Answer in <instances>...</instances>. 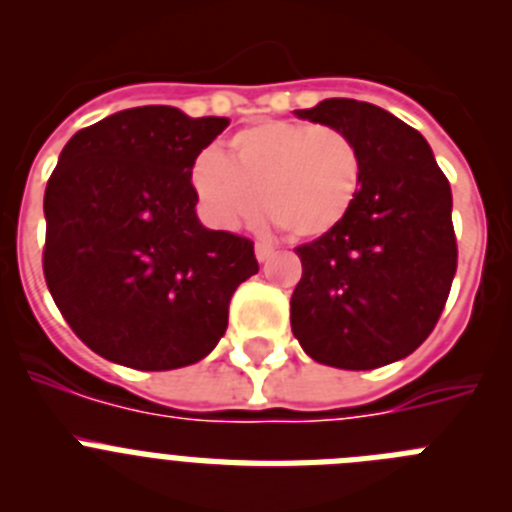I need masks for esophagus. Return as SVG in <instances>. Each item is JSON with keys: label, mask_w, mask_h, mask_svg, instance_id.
<instances>
[{"label": "esophagus", "mask_w": 512, "mask_h": 512, "mask_svg": "<svg viewBox=\"0 0 512 512\" xmlns=\"http://www.w3.org/2000/svg\"><path fill=\"white\" fill-rule=\"evenodd\" d=\"M271 256H274V248L269 246V243H256V259L261 261V264H264V261H269Z\"/></svg>", "instance_id": "esophagus-1"}]
</instances>
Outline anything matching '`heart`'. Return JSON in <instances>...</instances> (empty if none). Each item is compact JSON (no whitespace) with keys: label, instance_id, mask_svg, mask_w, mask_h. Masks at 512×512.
<instances>
[{"label":"heart","instance_id":"b5f03b06","mask_svg":"<svg viewBox=\"0 0 512 512\" xmlns=\"http://www.w3.org/2000/svg\"><path fill=\"white\" fill-rule=\"evenodd\" d=\"M192 187L212 223L223 228L259 220L264 207L284 233L312 241L341 228L354 210L361 156L336 128L266 120L233 135L230 158L200 153Z\"/></svg>","mask_w":512,"mask_h":512}]
</instances>
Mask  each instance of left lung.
Returning a JSON list of instances; mask_svg holds the SVG:
<instances>
[{
	"label": "left lung",
	"mask_w": 512,
	"mask_h": 512,
	"mask_svg": "<svg viewBox=\"0 0 512 512\" xmlns=\"http://www.w3.org/2000/svg\"><path fill=\"white\" fill-rule=\"evenodd\" d=\"M295 115L354 140L361 189L341 228L295 248L292 333L336 369L405 359L436 328L456 274L449 179L423 135L377 104L323 99Z\"/></svg>",
	"instance_id": "8db88e82"
}]
</instances>
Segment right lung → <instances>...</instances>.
Returning a JSON list of instances; mask_svg holds the SVG:
<instances>
[{"label":"right lung","instance_id":"right-lung-1","mask_svg":"<svg viewBox=\"0 0 512 512\" xmlns=\"http://www.w3.org/2000/svg\"><path fill=\"white\" fill-rule=\"evenodd\" d=\"M228 117L133 107L79 130L45 187L43 274L76 336L122 366L205 359L228 328L253 243L197 217L192 166Z\"/></svg>","mask_w":512,"mask_h":512}]
</instances>
